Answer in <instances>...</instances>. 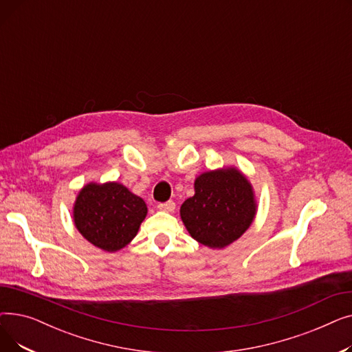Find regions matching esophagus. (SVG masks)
Instances as JSON below:
<instances>
[{"instance_id":"1","label":"esophagus","mask_w":352,"mask_h":352,"mask_svg":"<svg viewBox=\"0 0 352 352\" xmlns=\"http://www.w3.org/2000/svg\"><path fill=\"white\" fill-rule=\"evenodd\" d=\"M158 210L165 211V212H173L175 210V202L174 201H166V202H160Z\"/></svg>"}]
</instances>
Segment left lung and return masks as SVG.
<instances>
[{"mask_svg":"<svg viewBox=\"0 0 352 352\" xmlns=\"http://www.w3.org/2000/svg\"><path fill=\"white\" fill-rule=\"evenodd\" d=\"M195 194L184 201L179 214L190 235L202 245L224 248L252 224L256 202L247 177L234 166L201 174Z\"/></svg>","mask_w":352,"mask_h":352,"instance_id":"1","label":"left lung"}]
</instances>
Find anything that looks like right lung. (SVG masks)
<instances>
[{
    "label": "right lung",
    "instance_id": "right-lung-1",
    "mask_svg": "<svg viewBox=\"0 0 352 352\" xmlns=\"http://www.w3.org/2000/svg\"><path fill=\"white\" fill-rule=\"evenodd\" d=\"M146 211L144 199L122 184L89 182L80 191L72 217L87 241L116 252L133 241Z\"/></svg>",
    "mask_w": 352,
    "mask_h": 352
}]
</instances>
